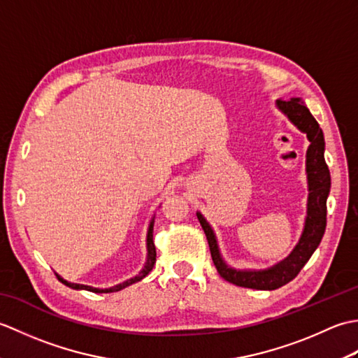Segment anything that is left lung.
<instances>
[{
  "label": "left lung",
  "mask_w": 358,
  "mask_h": 358,
  "mask_svg": "<svg viewBox=\"0 0 358 358\" xmlns=\"http://www.w3.org/2000/svg\"><path fill=\"white\" fill-rule=\"evenodd\" d=\"M275 106L300 132L306 134L309 140V148L306 150L308 209L305 227L292 252L285 260L268 269H235L224 262L220 252L217 235L208 220L201 215V212H196V218L206 234L212 260L220 275L232 285L260 289V291H273L294 280L320 245L326 229V200L331 189V173L324 162V136L313 113L309 112L301 98H291L286 101L277 100Z\"/></svg>",
  "instance_id": "1"
}]
</instances>
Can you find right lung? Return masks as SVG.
I'll use <instances>...</instances> for the list:
<instances>
[{
  "instance_id": "add662e5",
  "label": "right lung",
  "mask_w": 358,
  "mask_h": 358,
  "mask_svg": "<svg viewBox=\"0 0 358 358\" xmlns=\"http://www.w3.org/2000/svg\"><path fill=\"white\" fill-rule=\"evenodd\" d=\"M154 222H155V217H152L150 223H149V227H148V235H146V249H148L146 263H144L143 269H141L138 273H136L135 277H132V278H129V280L123 281V283H118V285H115V286H112V287H104V289H103V287H92V286H87V285H80V283H71V281L64 280L62 275H58V273H57L58 280L62 281V283H63V285H66V286H69V287H72V289H77V291H89V292H95V294L118 292V291H121V289H124V287H127V286H131V285L136 283V281L143 280V278L146 277L148 273L152 271V268H154V264H155V258H157L155 245H154Z\"/></svg>"
}]
</instances>
